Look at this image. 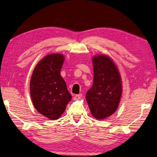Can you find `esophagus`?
<instances>
[{
	"label": "esophagus",
	"instance_id": "obj_1",
	"mask_svg": "<svg viewBox=\"0 0 157 157\" xmlns=\"http://www.w3.org/2000/svg\"><path fill=\"white\" fill-rule=\"evenodd\" d=\"M81 97H82V94H76V95L74 97V100H78V99H81Z\"/></svg>",
	"mask_w": 157,
	"mask_h": 157
}]
</instances>
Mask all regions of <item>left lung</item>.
<instances>
[{
	"label": "left lung",
	"instance_id": "obj_1",
	"mask_svg": "<svg viewBox=\"0 0 157 157\" xmlns=\"http://www.w3.org/2000/svg\"><path fill=\"white\" fill-rule=\"evenodd\" d=\"M94 83L86 93L92 114L103 119L113 114L119 106L122 93L121 76L116 65L106 55L93 57Z\"/></svg>",
	"mask_w": 157,
	"mask_h": 157
}]
</instances>
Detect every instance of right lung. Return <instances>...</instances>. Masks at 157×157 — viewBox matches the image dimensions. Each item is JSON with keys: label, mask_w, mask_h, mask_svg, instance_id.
I'll use <instances>...</instances> for the list:
<instances>
[{"label": "right lung", "mask_w": 157, "mask_h": 157, "mask_svg": "<svg viewBox=\"0 0 157 157\" xmlns=\"http://www.w3.org/2000/svg\"><path fill=\"white\" fill-rule=\"evenodd\" d=\"M64 56L48 55L38 62L30 80V94L36 110L51 120L61 116L71 99L65 81L60 76Z\"/></svg>", "instance_id": "right-lung-1"}]
</instances>
